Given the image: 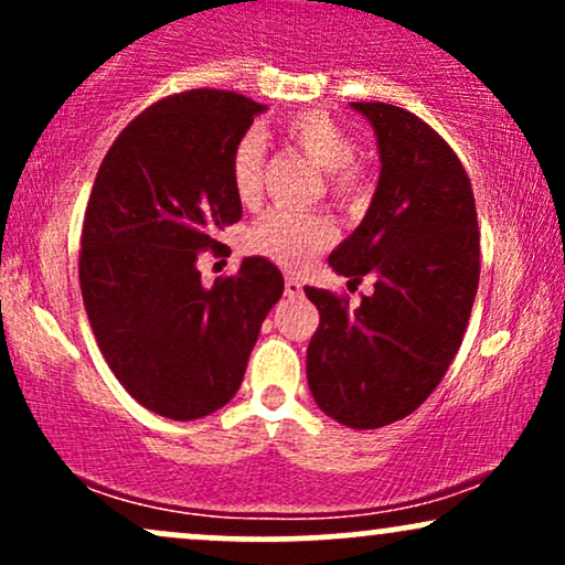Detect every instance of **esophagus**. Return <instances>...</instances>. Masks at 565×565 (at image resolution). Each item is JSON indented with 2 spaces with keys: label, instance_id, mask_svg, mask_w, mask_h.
Instances as JSON below:
<instances>
[{
  "label": "esophagus",
  "instance_id": "esophagus-1",
  "mask_svg": "<svg viewBox=\"0 0 565 565\" xmlns=\"http://www.w3.org/2000/svg\"><path fill=\"white\" fill-rule=\"evenodd\" d=\"M284 295L287 297H300L302 295V281L295 276H287V281H284Z\"/></svg>",
  "mask_w": 565,
  "mask_h": 565
}]
</instances>
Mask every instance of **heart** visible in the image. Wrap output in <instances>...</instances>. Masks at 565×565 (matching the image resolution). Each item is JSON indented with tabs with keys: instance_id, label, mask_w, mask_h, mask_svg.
Here are the masks:
<instances>
[{
	"instance_id": "b5f03b06",
	"label": "heart",
	"mask_w": 565,
	"mask_h": 565,
	"mask_svg": "<svg viewBox=\"0 0 565 565\" xmlns=\"http://www.w3.org/2000/svg\"><path fill=\"white\" fill-rule=\"evenodd\" d=\"M281 135L305 157L323 167L329 196L340 204H353L369 191L366 167L355 159V138L332 114L305 108L281 119ZM265 161V138L260 129H246L233 142L228 174L233 193L244 204L260 196ZM334 238L332 217L323 212L270 210L246 233V246L284 268H300Z\"/></svg>"
}]
</instances>
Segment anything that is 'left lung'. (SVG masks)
Here are the masks:
<instances>
[{
	"label": "left lung",
	"mask_w": 565,
	"mask_h": 565,
	"mask_svg": "<svg viewBox=\"0 0 565 565\" xmlns=\"http://www.w3.org/2000/svg\"><path fill=\"white\" fill-rule=\"evenodd\" d=\"M372 121L380 183L364 223L329 255L350 287L372 274L355 310L329 289L305 287L319 308L308 385L323 414L377 430L436 391L462 345L478 276L481 231L462 161L427 121L391 103H350Z\"/></svg>",
	"instance_id": "1"
}]
</instances>
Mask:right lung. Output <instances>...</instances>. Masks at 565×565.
Here are the masks:
<instances>
[{"instance_id":"obj_1","label":"right lung","mask_w":565,"mask_h":565,"mask_svg":"<svg viewBox=\"0 0 565 565\" xmlns=\"http://www.w3.org/2000/svg\"><path fill=\"white\" fill-rule=\"evenodd\" d=\"M263 111L225 89L164 97L121 129L89 193L79 252L89 327L116 380L167 419L228 404L284 291L265 257H246L212 289L196 268L217 231L242 220L228 159Z\"/></svg>"}]
</instances>
